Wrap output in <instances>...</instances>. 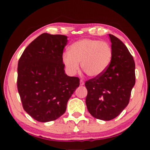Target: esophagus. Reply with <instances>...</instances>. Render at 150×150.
<instances>
[{"instance_id":"esophagus-1","label":"esophagus","mask_w":150,"mask_h":150,"mask_svg":"<svg viewBox=\"0 0 150 150\" xmlns=\"http://www.w3.org/2000/svg\"><path fill=\"white\" fill-rule=\"evenodd\" d=\"M84 84H85V82H84V81L83 80H82V79H81L80 80V85H84Z\"/></svg>"}]
</instances>
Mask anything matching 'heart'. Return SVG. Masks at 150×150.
Masks as SVG:
<instances>
[{"mask_svg":"<svg viewBox=\"0 0 150 150\" xmlns=\"http://www.w3.org/2000/svg\"><path fill=\"white\" fill-rule=\"evenodd\" d=\"M112 50L108 43L95 39H82L71 45L69 52L63 54L62 61L67 71L75 75L81 67L87 75L98 77L110 65Z\"/></svg>","mask_w":150,"mask_h":150,"instance_id":"b5f03b06","label":"heart"}]
</instances>
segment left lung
<instances>
[{
    "mask_svg": "<svg viewBox=\"0 0 150 150\" xmlns=\"http://www.w3.org/2000/svg\"><path fill=\"white\" fill-rule=\"evenodd\" d=\"M112 58L102 75L85 82L86 105L88 112L99 120H110L118 116L128 105L135 85V63L124 43L109 34Z\"/></svg>",
    "mask_w": 150,
    "mask_h": 150,
    "instance_id": "1",
    "label": "left lung"
}]
</instances>
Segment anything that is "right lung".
<instances>
[{
    "label": "right lung",
    "instance_id": "add662e5",
    "mask_svg": "<svg viewBox=\"0 0 150 150\" xmlns=\"http://www.w3.org/2000/svg\"><path fill=\"white\" fill-rule=\"evenodd\" d=\"M64 35L44 33L25 49L18 63L17 87L24 110L34 120L46 122L65 113L79 79L65 73L62 56Z\"/></svg>",
    "mask_w": 150,
    "mask_h": 150
}]
</instances>
